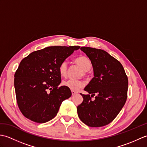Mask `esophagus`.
Here are the masks:
<instances>
[{"label": "esophagus", "mask_w": 147, "mask_h": 147, "mask_svg": "<svg viewBox=\"0 0 147 147\" xmlns=\"http://www.w3.org/2000/svg\"><path fill=\"white\" fill-rule=\"evenodd\" d=\"M71 93H72V95H75V94H76V93H78V92H76V91H74V90H71Z\"/></svg>", "instance_id": "1"}]
</instances>
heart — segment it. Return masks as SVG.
Here are the masks:
<instances>
[{
	"label": "heart",
	"mask_w": 147,
	"mask_h": 147,
	"mask_svg": "<svg viewBox=\"0 0 147 147\" xmlns=\"http://www.w3.org/2000/svg\"><path fill=\"white\" fill-rule=\"evenodd\" d=\"M75 62L81 67L84 71H88L92 67V63L90 59L85 56L81 55L75 59ZM68 65L66 61L62 62L59 66V72L61 76H65L67 74ZM85 74V73H84ZM62 85L71 90H78L85 86L83 81L80 80H67L62 83Z\"/></svg>",
	"instance_id": "obj_1"
}]
</instances>
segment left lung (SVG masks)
<instances>
[{"instance_id":"left-lung-1","label":"left lung","mask_w":147,"mask_h":147,"mask_svg":"<svg viewBox=\"0 0 147 147\" xmlns=\"http://www.w3.org/2000/svg\"><path fill=\"white\" fill-rule=\"evenodd\" d=\"M80 49L91 61L94 77L84 88L88 94L80 93L83 100L77 107L78 114L88 126L107 125L125 104L128 79L121 62L107 52L85 47ZM93 96L96 99L92 101Z\"/></svg>"}]
</instances>
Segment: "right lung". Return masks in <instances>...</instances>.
I'll return each mask as SVG.
<instances>
[{
	"label": "right lung",
	"mask_w": 147,
	"mask_h": 147,
	"mask_svg": "<svg viewBox=\"0 0 147 147\" xmlns=\"http://www.w3.org/2000/svg\"><path fill=\"white\" fill-rule=\"evenodd\" d=\"M80 46H52L33 52L24 58L14 74V88L19 109L24 117L38 123L52 119L69 88L59 87V66Z\"/></svg>",
	"instance_id": "1"
}]
</instances>
